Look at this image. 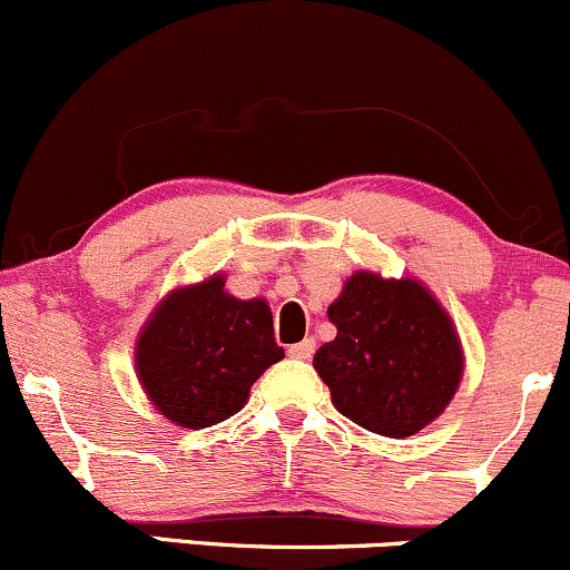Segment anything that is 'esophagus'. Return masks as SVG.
I'll use <instances>...</instances> for the list:
<instances>
[{
    "label": "esophagus",
    "mask_w": 570,
    "mask_h": 570,
    "mask_svg": "<svg viewBox=\"0 0 570 570\" xmlns=\"http://www.w3.org/2000/svg\"><path fill=\"white\" fill-rule=\"evenodd\" d=\"M287 354H291V357H296V360H309L314 354V338H304L301 344L287 346Z\"/></svg>",
    "instance_id": "1"
}]
</instances>
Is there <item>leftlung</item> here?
I'll return each instance as SVG.
<instances>
[{
  "instance_id": "obj_1",
  "label": "left lung",
  "mask_w": 570,
  "mask_h": 570,
  "mask_svg": "<svg viewBox=\"0 0 570 570\" xmlns=\"http://www.w3.org/2000/svg\"><path fill=\"white\" fill-rule=\"evenodd\" d=\"M327 317L336 338L314 354V371L341 416L384 438H411L445 411L464 373V352L424 285L357 272Z\"/></svg>"
}]
</instances>
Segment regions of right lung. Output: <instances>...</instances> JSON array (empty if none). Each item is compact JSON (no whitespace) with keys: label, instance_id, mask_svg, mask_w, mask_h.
<instances>
[{"label":"right lung","instance_id":"right-lung-1","mask_svg":"<svg viewBox=\"0 0 570 570\" xmlns=\"http://www.w3.org/2000/svg\"><path fill=\"white\" fill-rule=\"evenodd\" d=\"M224 274L167 293L140 331L136 373L151 405L184 430L234 416L266 367L285 357L264 298H234Z\"/></svg>","mask_w":570,"mask_h":570}]
</instances>
